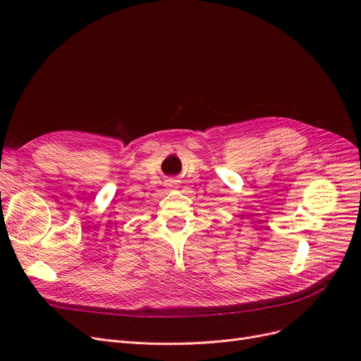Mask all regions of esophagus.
<instances>
[{
  "mask_svg": "<svg viewBox=\"0 0 361 361\" xmlns=\"http://www.w3.org/2000/svg\"><path fill=\"white\" fill-rule=\"evenodd\" d=\"M167 185L170 188H176L178 187V180L176 179H170L169 182H167Z\"/></svg>",
  "mask_w": 361,
  "mask_h": 361,
  "instance_id": "obj_1",
  "label": "esophagus"
}]
</instances>
